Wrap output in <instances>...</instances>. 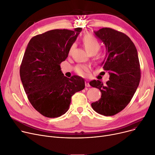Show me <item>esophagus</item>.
<instances>
[{
    "label": "esophagus",
    "instance_id": "34e87169",
    "mask_svg": "<svg viewBox=\"0 0 155 155\" xmlns=\"http://www.w3.org/2000/svg\"><path fill=\"white\" fill-rule=\"evenodd\" d=\"M85 86H86V87H89L90 86L88 81H85Z\"/></svg>",
    "mask_w": 155,
    "mask_h": 155
}]
</instances>
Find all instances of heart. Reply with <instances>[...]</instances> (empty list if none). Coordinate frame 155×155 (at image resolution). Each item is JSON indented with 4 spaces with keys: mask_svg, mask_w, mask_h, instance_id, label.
I'll list each match as a JSON object with an SVG mask.
<instances>
[{
    "mask_svg": "<svg viewBox=\"0 0 155 155\" xmlns=\"http://www.w3.org/2000/svg\"><path fill=\"white\" fill-rule=\"evenodd\" d=\"M82 42L84 45L86 50L90 54H95L101 48L99 41L91 34H85L83 38H82ZM75 47V44L73 43L71 45L69 49V54H70ZM75 72L81 76H86L87 74V72L89 70V66L87 65L78 64L74 68Z\"/></svg>",
    "mask_w": 155,
    "mask_h": 155,
    "instance_id": "b5f03b06",
    "label": "heart"
}]
</instances>
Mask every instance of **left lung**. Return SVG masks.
<instances>
[{
	"label": "left lung",
	"mask_w": 155,
	"mask_h": 155,
	"mask_svg": "<svg viewBox=\"0 0 155 155\" xmlns=\"http://www.w3.org/2000/svg\"><path fill=\"white\" fill-rule=\"evenodd\" d=\"M94 34L106 45V56L101 66L110 74V80L105 84L99 80L90 82L101 93V97L91 106L100 114L113 116L130 103L140 84L138 52L131 39L121 32L104 27Z\"/></svg>",
	"instance_id": "obj_1"
}]
</instances>
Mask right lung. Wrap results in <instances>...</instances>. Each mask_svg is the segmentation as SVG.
I'll use <instances>...</instances> for the list:
<instances>
[{
    "label": "right lung",
    "mask_w": 155,
    "mask_h": 155,
    "mask_svg": "<svg viewBox=\"0 0 155 155\" xmlns=\"http://www.w3.org/2000/svg\"><path fill=\"white\" fill-rule=\"evenodd\" d=\"M82 28L54 29L30 40L20 66V76L32 106L47 117H58L69 108L71 96L85 87L78 76H64L61 63Z\"/></svg>",
    "instance_id": "1"
}]
</instances>
